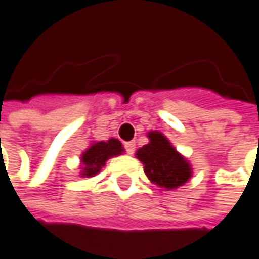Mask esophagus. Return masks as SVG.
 <instances>
[{"instance_id": "1", "label": "esophagus", "mask_w": 259, "mask_h": 259, "mask_svg": "<svg viewBox=\"0 0 259 259\" xmlns=\"http://www.w3.org/2000/svg\"><path fill=\"white\" fill-rule=\"evenodd\" d=\"M124 147H125L126 154H130V155H133L134 152H135V142L134 141L125 142V144H124Z\"/></svg>"}]
</instances>
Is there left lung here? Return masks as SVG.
Returning a JSON list of instances; mask_svg holds the SVG:
<instances>
[{
  "mask_svg": "<svg viewBox=\"0 0 259 259\" xmlns=\"http://www.w3.org/2000/svg\"><path fill=\"white\" fill-rule=\"evenodd\" d=\"M150 142L137 151V158L144 164V172L151 182L165 190L184 185L192 175L190 162L171 145L159 131L148 133Z\"/></svg>",
  "mask_w": 259,
  "mask_h": 259,
  "instance_id": "left-lung-1",
  "label": "left lung"
}]
</instances>
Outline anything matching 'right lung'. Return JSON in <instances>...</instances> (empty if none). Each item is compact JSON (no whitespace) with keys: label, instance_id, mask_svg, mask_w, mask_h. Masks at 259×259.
Instances as JSON below:
<instances>
[{"label":"right lung","instance_id":"right-lung-1","mask_svg":"<svg viewBox=\"0 0 259 259\" xmlns=\"http://www.w3.org/2000/svg\"><path fill=\"white\" fill-rule=\"evenodd\" d=\"M122 152V144L115 138H111L108 141L94 142L81 155V177L90 178L97 175L109 158L117 157Z\"/></svg>","mask_w":259,"mask_h":259}]
</instances>
